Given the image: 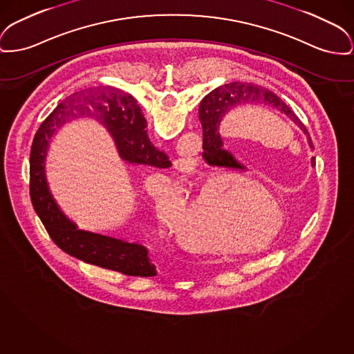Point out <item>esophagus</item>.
Returning a JSON list of instances; mask_svg holds the SVG:
<instances>
[{
    "mask_svg": "<svg viewBox=\"0 0 354 354\" xmlns=\"http://www.w3.org/2000/svg\"><path fill=\"white\" fill-rule=\"evenodd\" d=\"M186 168H187V169H188V167L187 166H186Z\"/></svg>",
    "mask_w": 354,
    "mask_h": 354,
    "instance_id": "esophagus-1",
    "label": "esophagus"
}]
</instances>
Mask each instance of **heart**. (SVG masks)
<instances>
[{
  "label": "heart",
  "instance_id": "b5f03b06",
  "mask_svg": "<svg viewBox=\"0 0 354 354\" xmlns=\"http://www.w3.org/2000/svg\"><path fill=\"white\" fill-rule=\"evenodd\" d=\"M236 176L229 172H216L192 195L182 201L166 188L153 196V212L159 223L166 230H174L176 238L188 248L195 250H234L218 241L216 230L225 231L227 242L232 243L238 234V207L234 206L236 196Z\"/></svg>",
  "mask_w": 354,
  "mask_h": 354
}]
</instances>
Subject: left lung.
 <instances>
[{"mask_svg":"<svg viewBox=\"0 0 354 354\" xmlns=\"http://www.w3.org/2000/svg\"><path fill=\"white\" fill-rule=\"evenodd\" d=\"M246 102H258L272 105L281 112L286 113L291 120L304 131V133L308 136L309 146L314 148L312 138L306 127L299 122V119L291 111L290 106L281 97H278L272 91L255 84L230 83L211 91L199 105V119L203 128L205 149H214L216 153L227 155V152L222 148V140L218 132V127L230 108ZM312 165L315 166V158H313Z\"/></svg>","mask_w":354,"mask_h":354,"instance_id":"1","label":"left lung"}]
</instances>
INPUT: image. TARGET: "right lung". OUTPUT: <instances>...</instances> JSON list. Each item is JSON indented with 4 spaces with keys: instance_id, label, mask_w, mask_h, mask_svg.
<instances>
[{
    "instance_id": "1",
    "label": "right lung",
    "mask_w": 354,
    "mask_h": 354,
    "mask_svg": "<svg viewBox=\"0 0 354 354\" xmlns=\"http://www.w3.org/2000/svg\"><path fill=\"white\" fill-rule=\"evenodd\" d=\"M93 115L108 127L120 156L128 163L168 168L171 162L163 151L156 149L147 136V122L136 100L112 86L96 88L59 105L39 128L29 159V192L36 214L52 241L64 252L108 270L131 277H152L155 266L149 263L147 249L138 243L100 234L77 230L53 201L44 174L48 139L68 116Z\"/></svg>"
}]
</instances>
